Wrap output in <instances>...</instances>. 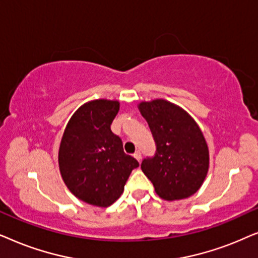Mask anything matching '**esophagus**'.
<instances>
[{
	"mask_svg": "<svg viewBox=\"0 0 258 258\" xmlns=\"http://www.w3.org/2000/svg\"><path fill=\"white\" fill-rule=\"evenodd\" d=\"M133 156H135V158L138 161H140L142 160V152H140V150H138V151H136L135 152V154H133Z\"/></svg>",
	"mask_w": 258,
	"mask_h": 258,
	"instance_id": "esophagus-1",
	"label": "esophagus"
}]
</instances>
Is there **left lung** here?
<instances>
[{"mask_svg": "<svg viewBox=\"0 0 258 258\" xmlns=\"http://www.w3.org/2000/svg\"><path fill=\"white\" fill-rule=\"evenodd\" d=\"M156 143V153L142 161L154 190L166 201L184 199L198 191L209 170L203 133L184 109L157 99L139 105Z\"/></svg>", "mask_w": 258, "mask_h": 258, "instance_id": "obj_1", "label": "left lung"}]
</instances>
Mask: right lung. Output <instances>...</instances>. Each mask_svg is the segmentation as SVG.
Instances as JSON below:
<instances>
[{
	"label": "right lung",
	"mask_w": 258,
	"mask_h": 258,
	"mask_svg": "<svg viewBox=\"0 0 258 258\" xmlns=\"http://www.w3.org/2000/svg\"><path fill=\"white\" fill-rule=\"evenodd\" d=\"M118 112V101L100 99L82 105L68 121L60 144L64 184L75 197L97 207L114 203L132 170L139 166L111 130Z\"/></svg>",
	"instance_id": "1"
}]
</instances>
